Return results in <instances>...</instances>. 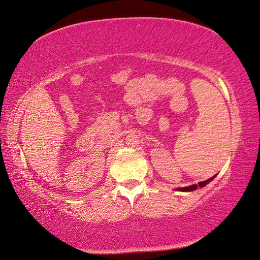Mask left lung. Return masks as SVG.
I'll return each instance as SVG.
<instances>
[{"label": "left lung", "mask_w": 260, "mask_h": 260, "mask_svg": "<svg viewBox=\"0 0 260 260\" xmlns=\"http://www.w3.org/2000/svg\"><path fill=\"white\" fill-rule=\"evenodd\" d=\"M215 178V175L212 176V178H210L206 181H202V182H199L198 184H193V185H189V186H185V187H179V189H176V191H182V192H191V191H194L197 190L198 187H203L206 186L208 183H210L213 179Z\"/></svg>", "instance_id": "1"}]
</instances>
